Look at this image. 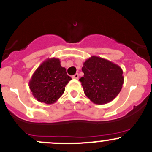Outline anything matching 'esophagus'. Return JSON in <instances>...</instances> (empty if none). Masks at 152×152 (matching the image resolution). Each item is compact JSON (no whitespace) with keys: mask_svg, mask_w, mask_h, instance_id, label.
<instances>
[{"mask_svg":"<svg viewBox=\"0 0 152 152\" xmlns=\"http://www.w3.org/2000/svg\"><path fill=\"white\" fill-rule=\"evenodd\" d=\"M72 78H73V79H79V74H78V73H76V74L73 75V76H72Z\"/></svg>","mask_w":152,"mask_h":152,"instance_id":"1","label":"esophagus"}]
</instances>
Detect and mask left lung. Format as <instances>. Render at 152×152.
Wrapping results in <instances>:
<instances>
[{
  "mask_svg": "<svg viewBox=\"0 0 152 152\" xmlns=\"http://www.w3.org/2000/svg\"><path fill=\"white\" fill-rule=\"evenodd\" d=\"M82 83L84 93L94 103L106 104L114 100L124 83L123 70L118 65L97 56L83 63Z\"/></svg>",
  "mask_w": 152,
  "mask_h": 152,
  "instance_id": "left-lung-1",
  "label": "left lung"
}]
</instances>
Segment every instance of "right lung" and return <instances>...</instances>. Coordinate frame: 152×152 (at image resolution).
I'll return each instance as SVG.
<instances>
[{"label": "right lung", "instance_id": "obj_1", "mask_svg": "<svg viewBox=\"0 0 152 152\" xmlns=\"http://www.w3.org/2000/svg\"><path fill=\"white\" fill-rule=\"evenodd\" d=\"M71 79L66 69L61 66L60 60L52 58L46 59L35 70L29 81V88L38 101L52 104L63 94L65 86Z\"/></svg>", "mask_w": 152, "mask_h": 152}]
</instances>
